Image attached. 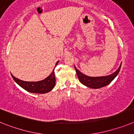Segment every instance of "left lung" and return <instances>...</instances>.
Listing matches in <instances>:
<instances>
[{
	"label": "left lung",
	"mask_w": 134,
	"mask_h": 134,
	"mask_svg": "<svg viewBox=\"0 0 134 134\" xmlns=\"http://www.w3.org/2000/svg\"><path fill=\"white\" fill-rule=\"evenodd\" d=\"M121 66V63L118 69L115 72H114L113 74L107 75V76L101 77H90L82 74L75 67V69L79 80L82 84L85 85L86 86L88 87V88L98 89V88H100L107 86L115 78V77L118 75L119 72L120 71Z\"/></svg>",
	"instance_id": "left-lung-1"
}]
</instances>
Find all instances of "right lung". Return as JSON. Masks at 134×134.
<instances>
[{"instance_id":"1","label":"right lung","mask_w":134,"mask_h":134,"mask_svg":"<svg viewBox=\"0 0 134 134\" xmlns=\"http://www.w3.org/2000/svg\"><path fill=\"white\" fill-rule=\"evenodd\" d=\"M58 63L59 61L56 63V65ZM54 70V69L46 79L39 81H25L16 78L13 75H11L16 83L27 92L37 94H44L51 91L54 87L56 80Z\"/></svg>"}]
</instances>
